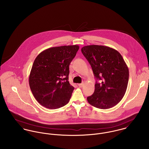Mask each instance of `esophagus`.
Wrapping results in <instances>:
<instances>
[{"instance_id":"esophagus-1","label":"esophagus","mask_w":149,"mask_h":149,"mask_svg":"<svg viewBox=\"0 0 149 149\" xmlns=\"http://www.w3.org/2000/svg\"><path fill=\"white\" fill-rule=\"evenodd\" d=\"M83 85H84V83H81V84H78V86H79V87H80V88H81Z\"/></svg>"}]
</instances>
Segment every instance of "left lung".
<instances>
[{
  "label": "left lung",
  "mask_w": 149,
  "mask_h": 149,
  "mask_svg": "<svg viewBox=\"0 0 149 149\" xmlns=\"http://www.w3.org/2000/svg\"><path fill=\"white\" fill-rule=\"evenodd\" d=\"M81 52L97 80L93 95L87 97L88 103L100 109L116 106L126 93L129 78L128 68L122 55L114 49L96 45L83 47Z\"/></svg>",
  "instance_id": "left-lung-1"
}]
</instances>
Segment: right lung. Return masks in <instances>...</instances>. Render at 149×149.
<instances>
[{"instance_id":"right-lung-1","label":"right lung","mask_w":149,"mask_h":149,"mask_svg":"<svg viewBox=\"0 0 149 149\" xmlns=\"http://www.w3.org/2000/svg\"><path fill=\"white\" fill-rule=\"evenodd\" d=\"M79 49L78 45L47 49L36 58L29 76L33 96L42 106L56 109L69 102L74 87L69 80V65Z\"/></svg>"}]
</instances>
